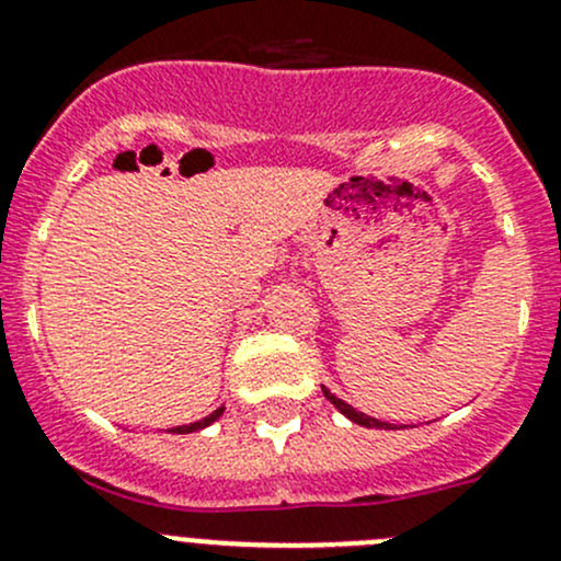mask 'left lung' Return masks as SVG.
<instances>
[{
	"instance_id": "8db88e82",
	"label": "left lung",
	"mask_w": 561,
	"mask_h": 561,
	"mask_svg": "<svg viewBox=\"0 0 561 561\" xmlns=\"http://www.w3.org/2000/svg\"><path fill=\"white\" fill-rule=\"evenodd\" d=\"M322 392H325V398L330 400V403H333V405H335V409H339V411H341V414H344V416H350V420H352V422L363 424V427H387V424H385V422L374 420V416H365V414H359V411H355V409H352V405H350V403H344V400H341V398H335V394H333V392H330V389H325V387H322Z\"/></svg>"
}]
</instances>
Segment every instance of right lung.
Returning a JSON list of instances; mask_svg holds the SVG:
<instances>
[{"label": "right lung", "mask_w": 561, "mask_h": 561, "mask_svg": "<svg viewBox=\"0 0 561 561\" xmlns=\"http://www.w3.org/2000/svg\"><path fill=\"white\" fill-rule=\"evenodd\" d=\"M222 414V409H217V411H211L209 416H204L202 422H193V424H182V427H174L172 433H193V430H202V427H206V424H211L217 420V416Z\"/></svg>", "instance_id": "1"}]
</instances>
